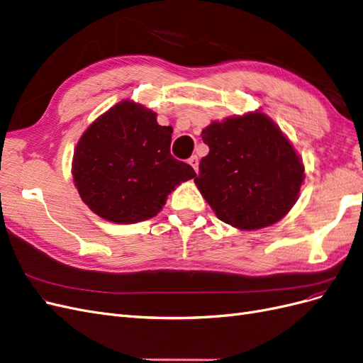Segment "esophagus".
I'll use <instances>...</instances> for the list:
<instances>
[{
    "label": "esophagus",
    "mask_w": 363,
    "mask_h": 363,
    "mask_svg": "<svg viewBox=\"0 0 363 363\" xmlns=\"http://www.w3.org/2000/svg\"><path fill=\"white\" fill-rule=\"evenodd\" d=\"M189 164H191V167L195 169V172L196 174H199V164H200V159H199V156H192L191 159H189Z\"/></svg>",
    "instance_id": "34e87169"
}]
</instances>
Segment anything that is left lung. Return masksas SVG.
I'll return each mask as SVG.
<instances>
[{"label": "left lung", "instance_id": "obj_1", "mask_svg": "<svg viewBox=\"0 0 363 363\" xmlns=\"http://www.w3.org/2000/svg\"><path fill=\"white\" fill-rule=\"evenodd\" d=\"M208 155L194 182L223 223L259 230L298 200L304 164L292 142L260 111L212 121L201 131Z\"/></svg>", "mask_w": 363, "mask_h": 363}]
</instances>
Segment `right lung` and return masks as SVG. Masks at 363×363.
Instances as JSON below:
<instances>
[{"instance_id":"right-lung-1","label":"right lung","mask_w":363,"mask_h":363,"mask_svg":"<svg viewBox=\"0 0 363 363\" xmlns=\"http://www.w3.org/2000/svg\"><path fill=\"white\" fill-rule=\"evenodd\" d=\"M172 127L131 100L98 116L77 142L72 179L83 203L106 221L135 224L156 216L168 195L196 177L169 152Z\"/></svg>"}]
</instances>
